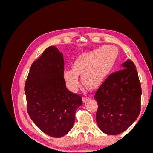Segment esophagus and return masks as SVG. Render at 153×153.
Listing matches in <instances>:
<instances>
[{"mask_svg": "<svg viewBox=\"0 0 153 153\" xmlns=\"http://www.w3.org/2000/svg\"><path fill=\"white\" fill-rule=\"evenodd\" d=\"M89 100H90L89 97H84V98H83V101H84V102H86V101H89Z\"/></svg>", "mask_w": 153, "mask_h": 153, "instance_id": "obj_1", "label": "esophagus"}]
</instances>
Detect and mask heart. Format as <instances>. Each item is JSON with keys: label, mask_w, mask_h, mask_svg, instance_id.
<instances>
[{"label": "heart", "mask_w": 153, "mask_h": 153, "mask_svg": "<svg viewBox=\"0 0 153 153\" xmlns=\"http://www.w3.org/2000/svg\"><path fill=\"white\" fill-rule=\"evenodd\" d=\"M118 55L117 48L105 45L99 49L82 54L73 64V69L64 71V77L68 87L75 90L78 86V75L84 85L89 89L98 87L113 68Z\"/></svg>", "instance_id": "1"}]
</instances>
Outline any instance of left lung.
<instances>
[{"mask_svg":"<svg viewBox=\"0 0 153 153\" xmlns=\"http://www.w3.org/2000/svg\"><path fill=\"white\" fill-rule=\"evenodd\" d=\"M122 66L106 78L94 96L98 106L97 124L107 135L126 131L140 112L142 89L136 66L129 59Z\"/></svg>","mask_w":153,"mask_h":153,"instance_id":"1","label":"left lung"}]
</instances>
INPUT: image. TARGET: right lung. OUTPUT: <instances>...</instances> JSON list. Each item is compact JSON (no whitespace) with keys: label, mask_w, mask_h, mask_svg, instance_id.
Wrapping results in <instances>:
<instances>
[{"label":"right lung","mask_w":153,"mask_h":153,"mask_svg":"<svg viewBox=\"0 0 153 153\" xmlns=\"http://www.w3.org/2000/svg\"><path fill=\"white\" fill-rule=\"evenodd\" d=\"M63 55L50 46L33 62L25 84L27 110L32 121L47 135L60 138L71 130L80 95L67 89Z\"/></svg>","instance_id":"add662e5"}]
</instances>
